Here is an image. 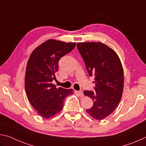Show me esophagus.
Segmentation results:
<instances>
[{
  "mask_svg": "<svg viewBox=\"0 0 146 146\" xmlns=\"http://www.w3.org/2000/svg\"><path fill=\"white\" fill-rule=\"evenodd\" d=\"M78 92V94L81 97H83V96H84V93H83L82 91H78V92Z\"/></svg>",
  "mask_w": 146,
  "mask_h": 146,
  "instance_id": "1",
  "label": "esophagus"
}]
</instances>
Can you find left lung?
Wrapping results in <instances>:
<instances>
[{
  "instance_id": "left-lung-1",
  "label": "left lung",
  "mask_w": 146,
  "mask_h": 146,
  "mask_svg": "<svg viewBox=\"0 0 146 146\" xmlns=\"http://www.w3.org/2000/svg\"><path fill=\"white\" fill-rule=\"evenodd\" d=\"M76 47L96 86V92L84 91L94 102L86 111L93 118L102 120L115 111L121 99L124 75L121 61L113 48L102 42H80Z\"/></svg>"
}]
</instances>
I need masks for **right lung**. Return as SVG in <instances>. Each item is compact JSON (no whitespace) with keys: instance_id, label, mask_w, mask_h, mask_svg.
<instances>
[{"instance_id":"obj_1","label":"right lung","mask_w":146,"mask_h":146,"mask_svg":"<svg viewBox=\"0 0 146 146\" xmlns=\"http://www.w3.org/2000/svg\"><path fill=\"white\" fill-rule=\"evenodd\" d=\"M76 43L49 39L33 50L28 59L25 87L28 101L42 118H52L63 108L64 99L73 90L56 88V80L59 59L75 48Z\"/></svg>"}]
</instances>
